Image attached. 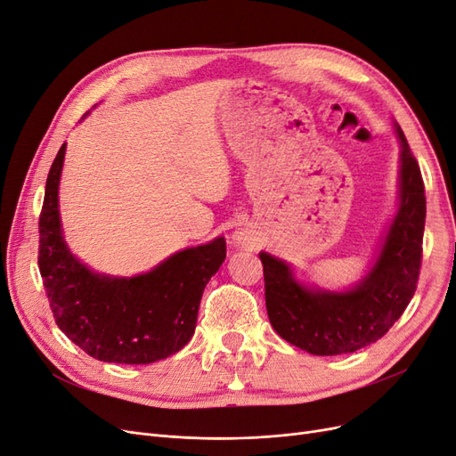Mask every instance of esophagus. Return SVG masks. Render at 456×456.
Listing matches in <instances>:
<instances>
[{
    "label": "esophagus",
    "instance_id": "1",
    "mask_svg": "<svg viewBox=\"0 0 456 456\" xmlns=\"http://www.w3.org/2000/svg\"><path fill=\"white\" fill-rule=\"evenodd\" d=\"M238 241H241V235H238Z\"/></svg>",
    "mask_w": 456,
    "mask_h": 456
}]
</instances>
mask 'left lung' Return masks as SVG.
Segmentation results:
<instances>
[{"mask_svg": "<svg viewBox=\"0 0 456 456\" xmlns=\"http://www.w3.org/2000/svg\"><path fill=\"white\" fill-rule=\"evenodd\" d=\"M400 140L398 209L378 260L355 288L325 291L299 284L282 260L260 252L269 322L284 340L314 355L352 354L384 337L411 301L423 258L425 183L408 140Z\"/></svg>", "mask_w": 456, "mask_h": 456, "instance_id": "8db88e82", "label": "left lung"}]
</instances>
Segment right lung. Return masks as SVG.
<instances>
[{"label": "right lung", "instance_id": "add662e5", "mask_svg": "<svg viewBox=\"0 0 456 456\" xmlns=\"http://www.w3.org/2000/svg\"><path fill=\"white\" fill-rule=\"evenodd\" d=\"M65 143L48 172L39 216V271L60 330L87 355L148 365L179 352L194 335L200 299L226 258L216 238L175 252L145 275L116 279L80 264L61 233L58 187Z\"/></svg>", "mask_w": 456, "mask_h": 456}]
</instances>
